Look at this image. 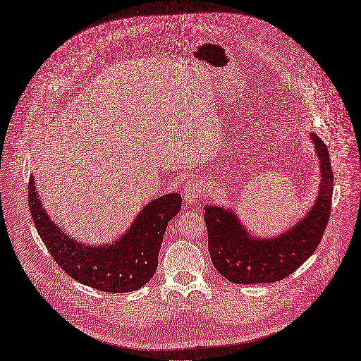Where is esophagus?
<instances>
[{
	"instance_id": "obj_1",
	"label": "esophagus",
	"mask_w": 361,
	"mask_h": 361,
	"mask_svg": "<svg viewBox=\"0 0 361 361\" xmlns=\"http://www.w3.org/2000/svg\"><path fill=\"white\" fill-rule=\"evenodd\" d=\"M183 197L189 204H195L202 198L201 193V185L198 180L188 179L185 182V189H183Z\"/></svg>"
}]
</instances>
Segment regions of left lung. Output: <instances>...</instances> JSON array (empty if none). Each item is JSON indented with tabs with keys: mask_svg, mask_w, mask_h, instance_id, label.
Instances as JSON below:
<instances>
[{
	"mask_svg": "<svg viewBox=\"0 0 361 361\" xmlns=\"http://www.w3.org/2000/svg\"><path fill=\"white\" fill-rule=\"evenodd\" d=\"M311 140L321 164L318 198L310 212L286 233L257 238L247 233L233 209L205 207L211 260L227 281L238 285L282 281L307 262L321 243L331 214L334 176L325 143L315 133H311Z\"/></svg>",
	"mask_w": 361,
	"mask_h": 361,
	"instance_id": "8db88e82",
	"label": "left lung"
}]
</instances>
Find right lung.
Listing matches in <instances>:
<instances>
[{
	"instance_id": "add662e5",
	"label": "right lung",
	"mask_w": 361,
	"mask_h": 361,
	"mask_svg": "<svg viewBox=\"0 0 361 361\" xmlns=\"http://www.w3.org/2000/svg\"><path fill=\"white\" fill-rule=\"evenodd\" d=\"M180 207L179 193H166L138 212L131 227L116 243L85 245L53 223L37 195L35 179L30 178L29 183L30 214L53 260L76 282L111 293L137 290L152 279L166 227Z\"/></svg>"
}]
</instances>
